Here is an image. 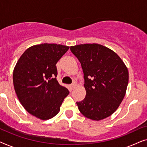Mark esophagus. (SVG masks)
<instances>
[{
	"mask_svg": "<svg viewBox=\"0 0 147 147\" xmlns=\"http://www.w3.org/2000/svg\"><path fill=\"white\" fill-rule=\"evenodd\" d=\"M75 87H76V84H71V85L69 86V88H70V89H71V90H73Z\"/></svg>",
	"mask_w": 147,
	"mask_h": 147,
	"instance_id": "1",
	"label": "esophagus"
}]
</instances>
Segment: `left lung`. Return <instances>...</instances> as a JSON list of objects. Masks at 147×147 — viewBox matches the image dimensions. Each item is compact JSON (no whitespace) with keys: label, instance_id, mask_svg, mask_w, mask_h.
<instances>
[{"label":"left lung","instance_id":"1","mask_svg":"<svg viewBox=\"0 0 147 147\" xmlns=\"http://www.w3.org/2000/svg\"><path fill=\"white\" fill-rule=\"evenodd\" d=\"M83 69L86 97L76 102L80 112L89 119L103 120L121 104L128 83V70L114 51L98 43L71 46Z\"/></svg>","mask_w":147,"mask_h":147}]
</instances>
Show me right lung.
Segmentation results:
<instances>
[{
    "label": "right lung",
    "instance_id": "1",
    "mask_svg": "<svg viewBox=\"0 0 147 147\" xmlns=\"http://www.w3.org/2000/svg\"><path fill=\"white\" fill-rule=\"evenodd\" d=\"M69 47L42 43L28 48L13 70V84L23 108L39 119L45 120L59 113L69 92L57 82L56 63Z\"/></svg>",
    "mask_w": 147,
    "mask_h": 147
}]
</instances>
